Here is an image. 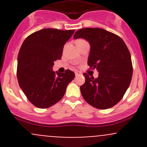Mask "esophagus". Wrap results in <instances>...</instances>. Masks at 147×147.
Returning a JSON list of instances; mask_svg holds the SVG:
<instances>
[{"label": "esophagus", "instance_id": "1", "mask_svg": "<svg viewBox=\"0 0 147 147\" xmlns=\"http://www.w3.org/2000/svg\"><path fill=\"white\" fill-rule=\"evenodd\" d=\"M81 75V74L80 73V72H75V76H79V75Z\"/></svg>", "mask_w": 147, "mask_h": 147}]
</instances>
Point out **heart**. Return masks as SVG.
I'll return each mask as SVG.
<instances>
[{
    "label": "heart",
    "instance_id": "1",
    "mask_svg": "<svg viewBox=\"0 0 147 147\" xmlns=\"http://www.w3.org/2000/svg\"><path fill=\"white\" fill-rule=\"evenodd\" d=\"M83 41H84V40H82V39H80V40H77V44H78V43H79V42H83Z\"/></svg>",
    "mask_w": 147,
    "mask_h": 147
}]
</instances>
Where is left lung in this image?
I'll return each mask as SVG.
<instances>
[{
    "instance_id": "1",
    "label": "left lung",
    "mask_w": 147,
    "mask_h": 147,
    "mask_svg": "<svg viewBox=\"0 0 147 147\" xmlns=\"http://www.w3.org/2000/svg\"><path fill=\"white\" fill-rule=\"evenodd\" d=\"M84 38L90 44L87 65L97 69L98 78L84 72L85 82L80 86L83 98L100 109L112 107L122 99L132 78L131 55L119 36L102 28L78 30L74 38Z\"/></svg>"
}]
</instances>
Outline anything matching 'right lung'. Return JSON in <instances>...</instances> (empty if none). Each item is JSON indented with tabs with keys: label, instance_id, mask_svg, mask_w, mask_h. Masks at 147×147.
Wrapping results in <instances>:
<instances>
[{
	"label": "right lung",
	"instance_id": "1",
	"mask_svg": "<svg viewBox=\"0 0 147 147\" xmlns=\"http://www.w3.org/2000/svg\"><path fill=\"white\" fill-rule=\"evenodd\" d=\"M75 30L45 28L23 41L18 56L17 78L20 87L34 106L45 109L58 102L75 73L53 72L54 61L61 59L64 45Z\"/></svg>",
	"mask_w": 147,
	"mask_h": 147
}]
</instances>
